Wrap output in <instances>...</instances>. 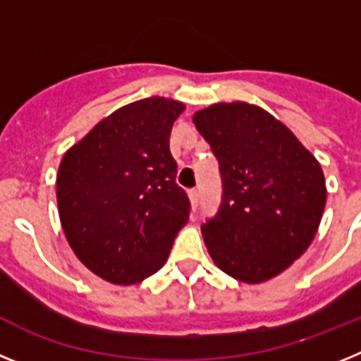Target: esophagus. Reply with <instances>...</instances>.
Here are the masks:
<instances>
[{
  "mask_svg": "<svg viewBox=\"0 0 361 361\" xmlns=\"http://www.w3.org/2000/svg\"><path fill=\"white\" fill-rule=\"evenodd\" d=\"M188 195H190L191 206H193V208H197V202H199V191L190 190V191H188Z\"/></svg>",
  "mask_w": 361,
  "mask_h": 361,
  "instance_id": "obj_1",
  "label": "esophagus"
}]
</instances>
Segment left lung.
I'll return each instance as SVG.
<instances>
[{"label":"left lung","mask_w":361,"mask_h":361,"mask_svg":"<svg viewBox=\"0 0 361 361\" xmlns=\"http://www.w3.org/2000/svg\"><path fill=\"white\" fill-rule=\"evenodd\" d=\"M219 159L222 204L202 226L209 257L245 283L275 279L305 253L324 215L320 162L257 104L215 103L193 114Z\"/></svg>","instance_id":"1"}]
</instances>
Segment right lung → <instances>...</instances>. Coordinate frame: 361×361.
<instances>
[{
	"instance_id": "right-lung-1",
	"label": "right lung",
	"mask_w": 361,
	"mask_h": 361,
	"mask_svg": "<svg viewBox=\"0 0 361 361\" xmlns=\"http://www.w3.org/2000/svg\"><path fill=\"white\" fill-rule=\"evenodd\" d=\"M184 103L146 97L119 108L66 149L56 178L63 231L94 275L130 286L157 273L190 219L170 133Z\"/></svg>"
}]
</instances>
